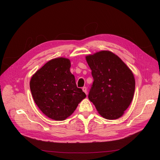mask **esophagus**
Wrapping results in <instances>:
<instances>
[{
    "label": "esophagus",
    "instance_id": "obj_1",
    "mask_svg": "<svg viewBox=\"0 0 160 160\" xmlns=\"http://www.w3.org/2000/svg\"><path fill=\"white\" fill-rule=\"evenodd\" d=\"M82 90H83V91L84 92V93L87 95L88 94V89H87V88H85V87H84V88H82Z\"/></svg>",
    "mask_w": 160,
    "mask_h": 160
}]
</instances>
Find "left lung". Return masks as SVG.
I'll use <instances>...</instances> for the list:
<instances>
[{"label": "left lung", "mask_w": 160, "mask_h": 160, "mask_svg": "<svg viewBox=\"0 0 160 160\" xmlns=\"http://www.w3.org/2000/svg\"><path fill=\"white\" fill-rule=\"evenodd\" d=\"M85 59L94 80L89 99L103 118L119 119L133 98L135 81L132 70L109 51L97 52Z\"/></svg>", "instance_id": "8db88e82"}]
</instances>
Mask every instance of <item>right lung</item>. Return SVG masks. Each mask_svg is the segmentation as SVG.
<instances>
[{"instance_id":"obj_1","label":"right lung","mask_w":160,"mask_h":160,"mask_svg":"<svg viewBox=\"0 0 160 160\" xmlns=\"http://www.w3.org/2000/svg\"><path fill=\"white\" fill-rule=\"evenodd\" d=\"M70 67L69 59L55 58L46 62L31 79L30 89L33 99L42 112L50 119H66L86 98L82 89L77 88Z\"/></svg>"}]
</instances>
